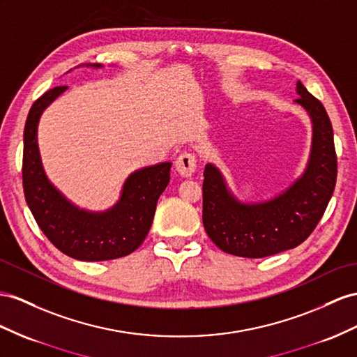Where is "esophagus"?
<instances>
[{
  "mask_svg": "<svg viewBox=\"0 0 357 357\" xmlns=\"http://www.w3.org/2000/svg\"><path fill=\"white\" fill-rule=\"evenodd\" d=\"M175 166H176V170H178V173H179L181 176L190 178V176H193V173L196 172L197 160H196V157H195L193 153L184 152V153H181L179 157L176 158Z\"/></svg>",
  "mask_w": 357,
  "mask_h": 357,
  "instance_id": "1",
  "label": "esophagus"
}]
</instances>
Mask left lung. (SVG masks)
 <instances>
[{
	"label": "left lung",
	"mask_w": 357,
	"mask_h": 357,
	"mask_svg": "<svg viewBox=\"0 0 357 357\" xmlns=\"http://www.w3.org/2000/svg\"><path fill=\"white\" fill-rule=\"evenodd\" d=\"M298 104L312 122V146L305 172L266 202L245 204L227 188L214 164L204 172L202 220L209 238L226 253L264 258L294 249L312 234L336 184L333 130L326 108L297 81Z\"/></svg>",
	"instance_id": "obj_1"
}]
</instances>
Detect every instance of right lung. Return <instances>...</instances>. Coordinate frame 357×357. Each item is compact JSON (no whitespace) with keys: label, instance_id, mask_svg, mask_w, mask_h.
<instances>
[{"label":"right lung","instance_id":"add662e5","mask_svg":"<svg viewBox=\"0 0 357 357\" xmlns=\"http://www.w3.org/2000/svg\"><path fill=\"white\" fill-rule=\"evenodd\" d=\"M102 68V65H86ZM66 86L48 90L33 104L24 130L22 184L26 205L42 232L56 248L78 261H109L140 248L148 235L158 197L170 181L172 162H160L131 173L117 204L107 211L78 208L51 184L38 144L40 116Z\"/></svg>","mask_w":357,"mask_h":357}]
</instances>
